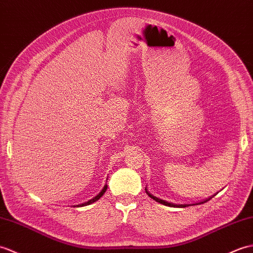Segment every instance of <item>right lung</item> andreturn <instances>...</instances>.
<instances>
[{
  "mask_svg": "<svg viewBox=\"0 0 253 253\" xmlns=\"http://www.w3.org/2000/svg\"><path fill=\"white\" fill-rule=\"evenodd\" d=\"M104 190V189H103ZM103 190H102V193H100V194H98L97 196H96V197H95V198H93L92 200H91V203H92V201H93V203H94V201L95 200H97V199H99V197H100V196H102L103 195ZM88 204H89V201H88Z\"/></svg>",
  "mask_w": 253,
  "mask_h": 253,
  "instance_id": "add662e5",
  "label": "right lung"
}]
</instances>
